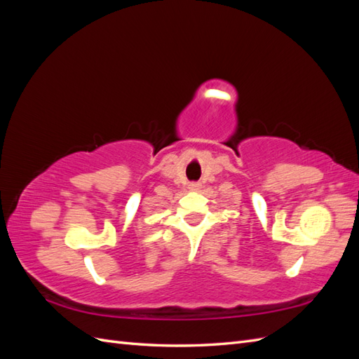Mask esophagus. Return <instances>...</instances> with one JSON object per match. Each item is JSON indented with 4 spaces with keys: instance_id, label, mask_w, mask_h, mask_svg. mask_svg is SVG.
Returning a JSON list of instances; mask_svg holds the SVG:
<instances>
[{
    "instance_id": "esophagus-1",
    "label": "esophagus",
    "mask_w": 359,
    "mask_h": 359,
    "mask_svg": "<svg viewBox=\"0 0 359 359\" xmlns=\"http://www.w3.org/2000/svg\"><path fill=\"white\" fill-rule=\"evenodd\" d=\"M189 189H190L191 191H198V190L201 189V184H199V182H190V184H189Z\"/></svg>"
}]
</instances>
